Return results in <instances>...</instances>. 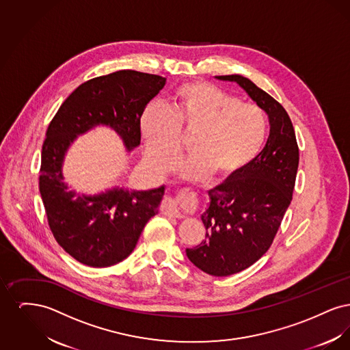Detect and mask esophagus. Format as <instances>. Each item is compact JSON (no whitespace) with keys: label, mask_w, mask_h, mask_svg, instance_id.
<instances>
[{"label":"esophagus","mask_w":350,"mask_h":350,"mask_svg":"<svg viewBox=\"0 0 350 350\" xmlns=\"http://www.w3.org/2000/svg\"><path fill=\"white\" fill-rule=\"evenodd\" d=\"M190 200V197L187 196L186 191H180L176 197H165L163 200L161 204V211L169 215V217H181L183 213H181V203L187 202Z\"/></svg>","instance_id":"34e87169"}]
</instances>
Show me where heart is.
<instances>
[{
  "label": "heart",
  "mask_w": 350,
  "mask_h": 350,
  "mask_svg": "<svg viewBox=\"0 0 350 350\" xmlns=\"http://www.w3.org/2000/svg\"><path fill=\"white\" fill-rule=\"evenodd\" d=\"M139 129L154 167L172 170L185 150L181 135L197 133L191 143L194 154L180 167L181 176L187 181L210 174L215 180H228L262 150L269 120L257 103L241 102L217 85L197 81L178 86L167 110L147 106Z\"/></svg>",
  "instance_id": "1"
}]
</instances>
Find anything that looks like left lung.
<instances>
[{
    "label": "left lung",
    "instance_id": "obj_1",
    "mask_svg": "<svg viewBox=\"0 0 350 350\" xmlns=\"http://www.w3.org/2000/svg\"><path fill=\"white\" fill-rule=\"evenodd\" d=\"M217 79L239 83L270 122L264 150L231 180L208 191L210 204L202 214L206 240L186 250L202 271L227 277L253 265L270 248L293 200L299 148L291 119L278 100L240 75Z\"/></svg>",
    "mask_w": 350,
    "mask_h": 350
}]
</instances>
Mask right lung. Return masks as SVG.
I'll list each match as a JSON object with an SVG mask.
<instances>
[{
  "label": "right lung",
  "instance_id": "right-lung-1",
  "mask_svg": "<svg viewBox=\"0 0 350 350\" xmlns=\"http://www.w3.org/2000/svg\"><path fill=\"white\" fill-rule=\"evenodd\" d=\"M165 81L161 76L130 69L92 79L72 92L49 124L42 146L39 191L55 240L83 265L107 267L127 258L148 220L157 214L164 186L76 196L63 181L64 154L77 135L98 124L111 127L127 150L137 147L140 117Z\"/></svg>",
  "mask_w": 350,
  "mask_h": 350
}]
</instances>
